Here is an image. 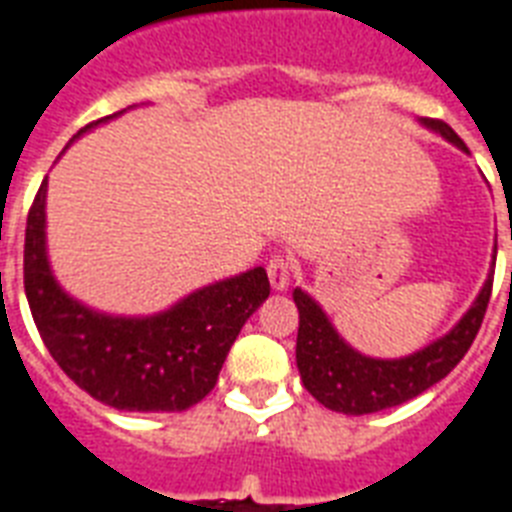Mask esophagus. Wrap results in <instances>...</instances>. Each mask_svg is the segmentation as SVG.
<instances>
[{"label":"esophagus","mask_w":512,"mask_h":512,"mask_svg":"<svg viewBox=\"0 0 512 512\" xmlns=\"http://www.w3.org/2000/svg\"><path fill=\"white\" fill-rule=\"evenodd\" d=\"M268 279H271L273 289H287L289 279H292V257L289 255H273L268 260Z\"/></svg>","instance_id":"esophagus-1"}]
</instances>
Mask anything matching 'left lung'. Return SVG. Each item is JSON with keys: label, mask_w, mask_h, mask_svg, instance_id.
Instances as JSON below:
<instances>
[{"label": "left lung", "mask_w": 512, "mask_h": 512, "mask_svg": "<svg viewBox=\"0 0 512 512\" xmlns=\"http://www.w3.org/2000/svg\"><path fill=\"white\" fill-rule=\"evenodd\" d=\"M422 124L436 130L441 138H446L462 151H468L460 135L441 119H422ZM492 276L494 273H489L476 303L470 305V311L462 316L460 324L449 335L430 342L428 348L417 350L406 358L361 356L337 335L319 303L305 295L303 289H295L292 297L300 311L297 369H300L305 390L319 404L342 414L382 412V409L420 396L422 390L433 388L438 380H444L473 345L481 321H484L489 297H492Z\"/></svg>", "instance_id": "obj_1"}]
</instances>
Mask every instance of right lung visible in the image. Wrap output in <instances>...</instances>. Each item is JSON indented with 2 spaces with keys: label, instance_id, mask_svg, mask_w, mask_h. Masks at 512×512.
<instances>
[{
  "label": "right lung",
  "instance_id": "1",
  "mask_svg": "<svg viewBox=\"0 0 512 512\" xmlns=\"http://www.w3.org/2000/svg\"><path fill=\"white\" fill-rule=\"evenodd\" d=\"M44 193L47 180L28 209L23 287L50 356L79 388L114 409L183 412L199 404L215 388L244 321L271 295L265 268L196 289L170 311L148 319L90 311L68 297L50 271L44 249Z\"/></svg>",
  "mask_w": 512,
  "mask_h": 512
}]
</instances>
